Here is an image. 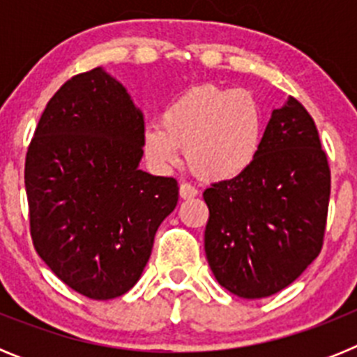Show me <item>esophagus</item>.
Segmentation results:
<instances>
[{"instance_id": "obj_1", "label": "esophagus", "mask_w": 357, "mask_h": 357, "mask_svg": "<svg viewBox=\"0 0 357 357\" xmlns=\"http://www.w3.org/2000/svg\"><path fill=\"white\" fill-rule=\"evenodd\" d=\"M178 193H181V198H184V200H189V198L197 197L198 191L193 188V185L188 184V182H182L181 188H178Z\"/></svg>"}]
</instances>
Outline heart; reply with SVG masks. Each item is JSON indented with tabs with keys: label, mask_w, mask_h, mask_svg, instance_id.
I'll list each match as a JSON object with an SVG mask.
<instances>
[{
	"label": "heart",
	"mask_w": 357,
	"mask_h": 357,
	"mask_svg": "<svg viewBox=\"0 0 357 357\" xmlns=\"http://www.w3.org/2000/svg\"><path fill=\"white\" fill-rule=\"evenodd\" d=\"M263 137V110L250 93L207 84L178 94L160 123H148L143 151L159 172L178 164L184 151L198 178L227 182L252 168Z\"/></svg>",
	"instance_id": "obj_1"
}]
</instances>
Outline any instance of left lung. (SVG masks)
Here are the masks:
<instances>
[{"instance_id":"left-lung-1","label":"left lung","mask_w":357,"mask_h":357,"mask_svg":"<svg viewBox=\"0 0 357 357\" xmlns=\"http://www.w3.org/2000/svg\"><path fill=\"white\" fill-rule=\"evenodd\" d=\"M331 172L317 125L293 96L272 110L252 168L204 191L206 255L214 277L241 298L275 295L321 250Z\"/></svg>"}]
</instances>
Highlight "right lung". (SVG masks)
Here are the masks:
<instances>
[{
	"label": "right lung",
	"instance_id": "right-lung-1",
	"mask_svg": "<svg viewBox=\"0 0 357 357\" xmlns=\"http://www.w3.org/2000/svg\"><path fill=\"white\" fill-rule=\"evenodd\" d=\"M144 119L103 68L66 82L44 109L24 164L30 232L40 259L94 301L139 280L178 202L172 176L139 169Z\"/></svg>",
	"mask_w": 357,
	"mask_h": 357
}]
</instances>
